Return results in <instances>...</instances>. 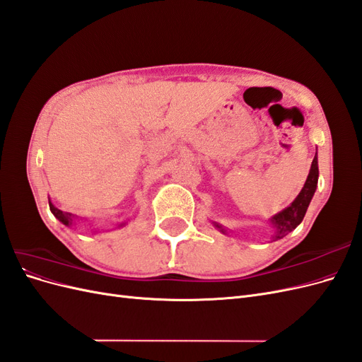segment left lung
I'll return each instance as SVG.
<instances>
[{
  "label": "left lung",
  "instance_id": "obj_1",
  "mask_svg": "<svg viewBox=\"0 0 362 362\" xmlns=\"http://www.w3.org/2000/svg\"><path fill=\"white\" fill-rule=\"evenodd\" d=\"M317 181H319V163H317V154H315L313 164H311L310 173H308V178H306L303 189L298 194V198H296L291 202V205L286 208V210H282L281 213L275 214L270 218L272 226L275 228V234H273V237H272L273 242H276V240L286 237L303 221L305 213H306V210H308V205L315 193ZM213 225L218 229V231L226 234V229L222 225H218L217 222H213Z\"/></svg>",
  "mask_w": 362,
  "mask_h": 362
}]
</instances>
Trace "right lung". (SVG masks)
<instances>
[{"mask_svg": "<svg viewBox=\"0 0 362 362\" xmlns=\"http://www.w3.org/2000/svg\"><path fill=\"white\" fill-rule=\"evenodd\" d=\"M49 210H51V213L56 216L59 221L63 223V225H66V226H71L72 225V221L75 218V216L74 214H71V213H64V211H62V210H59L57 206H54L52 204H51V201H49ZM124 225V223H122ZM120 225V226H122Z\"/></svg>", "mask_w": 362, "mask_h": 362, "instance_id": "1", "label": "right lung"}]
</instances>
